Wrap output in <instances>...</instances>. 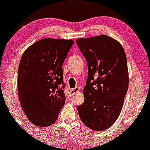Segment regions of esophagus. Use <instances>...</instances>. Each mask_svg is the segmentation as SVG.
Returning a JSON list of instances; mask_svg holds the SVG:
<instances>
[{"label":"esophagus","instance_id":"esophagus-1","mask_svg":"<svg viewBox=\"0 0 150 150\" xmlns=\"http://www.w3.org/2000/svg\"><path fill=\"white\" fill-rule=\"evenodd\" d=\"M78 91H79V87H75V88L71 89L70 91H69V93H70V96L73 94V93H76V92H78Z\"/></svg>","mask_w":150,"mask_h":150}]
</instances>
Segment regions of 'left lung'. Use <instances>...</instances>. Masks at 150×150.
<instances>
[{
  "label": "left lung",
  "instance_id": "1",
  "mask_svg": "<svg viewBox=\"0 0 150 150\" xmlns=\"http://www.w3.org/2000/svg\"><path fill=\"white\" fill-rule=\"evenodd\" d=\"M76 43L88 64L85 100L77 107L78 115L89 128L103 131L120 115L128 91L125 51L118 41L105 35L79 38Z\"/></svg>",
  "mask_w": 150,
  "mask_h": 150
}]
</instances>
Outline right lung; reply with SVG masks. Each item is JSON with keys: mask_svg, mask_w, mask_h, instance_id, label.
I'll return each mask as SVG.
<instances>
[{"mask_svg": "<svg viewBox=\"0 0 150 150\" xmlns=\"http://www.w3.org/2000/svg\"><path fill=\"white\" fill-rule=\"evenodd\" d=\"M74 42L45 38L24 52L18 69V94L32 123L52 125L65 103L62 65Z\"/></svg>", "mask_w": 150, "mask_h": 150, "instance_id": "right-lung-1", "label": "right lung"}]
</instances>
